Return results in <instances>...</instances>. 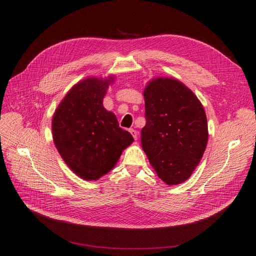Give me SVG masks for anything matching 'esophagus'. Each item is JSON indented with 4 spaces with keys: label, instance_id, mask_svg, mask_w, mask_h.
Segmentation results:
<instances>
[{
    "label": "esophagus",
    "instance_id": "1",
    "mask_svg": "<svg viewBox=\"0 0 256 256\" xmlns=\"http://www.w3.org/2000/svg\"><path fill=\"white\" fill-rule=\"evenodd\" d=\"M129 131H130V134H132V136H134V140H136V138H138V132H136V130H134V129H130Z\"/></svg>",
    "mask_w": 256,
    "mask_h": 256
}]
</instances>
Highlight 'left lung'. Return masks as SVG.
<instances>
[{
    "instance_id": "obj_1",
    "label": "left lung",
    "mask_w": 256,
    "mask_h": 256,
    "mask_svg": "<svg viewBox=\"0 0 256 256\" xmlns=\"http://www.w3.org/2000/svg\"><path fill=\"white\" fill-rule=\"evenodd\" d=\"M146 125L140 143L158 177L176 185L195 170L208 144V122L201 102L176 79L158 77L144 90Z\"/></svg>"
}]
</instances>
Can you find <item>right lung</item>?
Masks as SVG:
<instances>
[{"label":"right lung","instance_id":"1","mask_svg":"<svg viewBox=\"0 0 256 256\" xmlns=\"http://www.w3.org/2000/svg\"><path fill=\"white\" fill-rule=\"evenodd\" d=\"M112 78H86L75 84L52 118V138L64 162L78 177L98 180L116 164L134 138L122 129L102 100Z\"/></svg>","mask_w":256,"mask_h":256}]
</instances>
